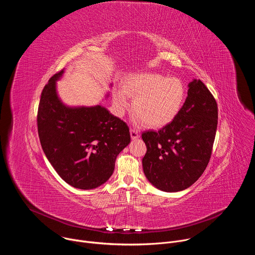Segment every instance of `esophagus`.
<instances>
[{
  "mask_svg": "<svg viewBox=\"0 0 255 255\" xmlns=\"http://www.w3.org/2000/svg\"><path fill=\"white\" fill-rule=\"evenodd\" d=\"M130 135H131L132 140H136V139H138V138L140 137L139 131H137V130H135V129H131V130H130Z\"/></svg>",
  "mask_w": 255,
  "mask_h": 255,
  "instance_id": "obj_1",
  "label": "esophagus"
}]
</instances>
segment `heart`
Returning a JSON list of instances; mask_svg holds the SVG:
<instances>
[{"label": "heart", "mask_w": 255, "mask_h": 255, "mask_svg": "<svg viewBox=\"0 0 255 255\" xmlns=\"http://www.w3.org/2000/svg\"><path fill=\"white\" fill-rule=\"evenodd\" d=\"M129 97L135 98L133 111L151 128L168 124L178 113L185 98L183 83L175 78H164L153 72H141L128 78L123 89L113 93V104L118 113L129 107Z\"/></svg>", "instance_id": "obj_1"}]
</instances>
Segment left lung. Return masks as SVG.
I'll return each instance as SVG.
<instances>
[{
	"mask_svg": "<svg viewBox=\"0 0 255 255\" xmlns=\"http://www.w3.org/2000/svg\"><path fill=\"white\" fill-rule=\"evenodd\" d=\"M188 88L185 104L169 124L142 133L147 147L142 159L144 174L167 193L188 189L203 174L217 130L218 107L210 91L196 79Z\"/></svg>",
	"mask_w": 255,
	"mask_h": 255,
	"instance_id": "left-lung-1",
	"label": "left lung"
}]
</instances>
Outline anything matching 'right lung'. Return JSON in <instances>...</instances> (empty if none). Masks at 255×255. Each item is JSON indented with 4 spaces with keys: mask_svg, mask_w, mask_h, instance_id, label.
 I'll return each instance as SVG.
<instances>
[{
    "mask_svg": "<svg viewBox=\"0 0 255 255\" xmlns=\"http://www.w3.org/2000/svg\"><path fill=\"white\" fill-rule=\"evenodd\" d=\"M63 74L64 69L54 75L41 94L37 116L40 143L65 183L81 190L96 189L113 174L118 154L131 141L129 128L102 104H64L56 86ZM108 97L107 93L105 100Z\"/></svg>",
    "mask_w": 255,
    "mask_h": 255,
    "instance_id": "obj_1",
    "label": "right lung"
}]
</instances>
